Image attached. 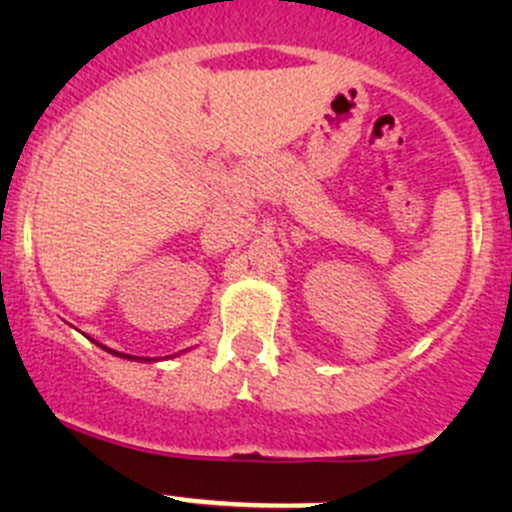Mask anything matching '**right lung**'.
Returning <instances> with one entry per match:
<instances>
[{"mask_svg":"<svg viewBox=\"0 0 512 512\" xmlns=\"http://www.w3.org/2000/svg\"><path fill=\"white\" fill-rule=\"evenodd\" d=\"M108 352H111V349H108ZM113 354H116V352H113ZM123 356V354H121ZM128 359H131V356H128Z\"/></svg>","mask_w":512,"mask_h":512,"instance_id":"add662e5","label":"right lung"}]
</instances>
